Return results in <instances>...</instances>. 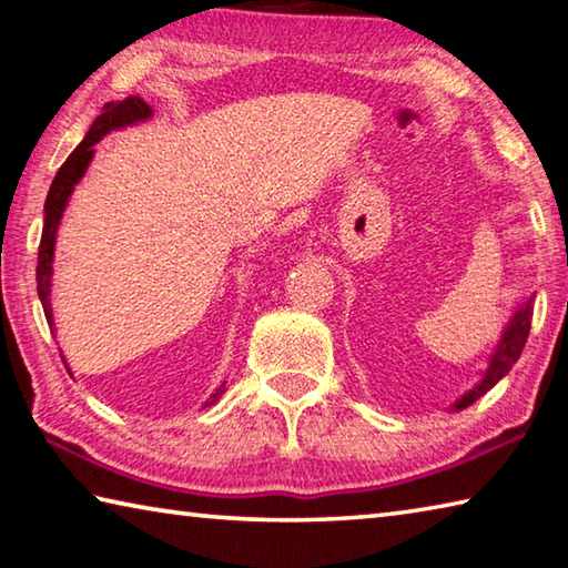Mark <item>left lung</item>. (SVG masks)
<instances>
[{
  "label": "left lung",
  "mask_w": 568,
  "mask_h": 568,
  "mask_svg": "<svg viewBox=\"0 0 568 568\" xmlns=\"http://www.w3.org/2000/svg\"><path fill=\"white\" fill-rule=\"evenodd\" d=\"M531 303H534V297H528V301L518 307L511 325H508V331L504 333V341L498 343V351L494 353L491 365H488L484 381H480L474 390L466 393V396L456 403V408L470 406V403L484 396L486 390H491L496 383L501 381L508 371H511V365L518 361V355H521V351H524L528 331H531V315H534Z\"/></svg>",
  "instance_id": "obj_1"
}]
</instances>
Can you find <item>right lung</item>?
<instances>
[{"label":"right lung","mask_w":568,"mask_h":568,"mask_svg":"<svg viewBox=\"0 0 568 568\" xmlns=\"http://www.w3.org/2000/svg\"><path fill=\"white\" fill-rule=\"evenodd\" d=\"M148 118H150V108L140 98H128L122 102L104 104L100 118L92 122L88 138H84L80 145L72 150V155L64 160V165L60 170H57L52 187H50V195H47V203H44V227H42V240H40V255H37V293H40L47 323L50 325H52L50 275H52L54 233H57V225H60V217L64 213L67 197H70V192L77 185V180H80L84 175V170H88L90 160L94 155V145L102 140V134H108L110 130L124 128V124L148 120ZM220 393H223V388H220L215 396H220Z\"/></svg>","instance_id":"add662e5"}]
</instances>
